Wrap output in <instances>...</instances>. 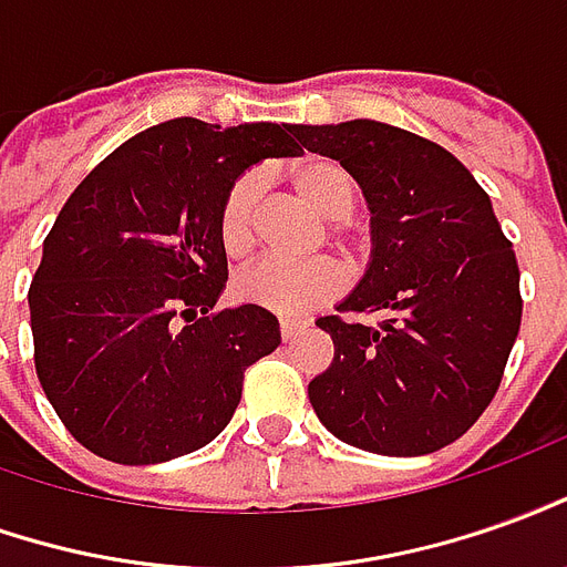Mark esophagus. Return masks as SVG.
Listing matches in <instances>:
<instances>
[{
	"label": "esophagus",
	"instance_id": "1",
	"mask_svg": "<svg viewBox=\"0 0 567 567\" xmlns=\"http://www.w3.org/2000/svg\"><path fill=\"white\" fill-rule=\"evenodd\" d=\"M306 330V323H299V321H280V339L284 342H290L292 336H299Z\"/></svg>",
	"mask_w": 567,
	"mask_h": 567
}]
</instances>
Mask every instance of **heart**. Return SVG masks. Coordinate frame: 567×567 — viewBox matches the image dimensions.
Masks as SVG:
<instances>
[{
	"label": "heart",
	"mask_w": 567,
	"mask_h": 567,
	"mask_svg": "<svg viewBox=\"0 0 567 567\" xmlns=\"http://www.w3.org/2000/svg\"><path fill=\"white\" fill-rule=\"evenodd\" d=\"M292 187L299 197L318 213L336 221V234L342 231L339 221H349L358 209L361 190L358 182L342 163L330 157H311L290 172ZM259 240V178L246 172L234 178L218 206V244L234 261L249 259ZM346 287V271L330 259L299 261H259L234 280V296L246 306L265 308L271 315H308L327 306Z\"/></svg>",
	"instance_id": "1"
}]
</instances>
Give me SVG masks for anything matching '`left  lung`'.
Listing matches in <instances>:
<instances>
[{
	"mask_svg": "<svg viewBox=\"0 0 567 567\" xmlns=\"http://www.w3.org/2000/svg\"><path fill=\"white\" fill-rule=\"evenodd\" d=\"M299 144L339 159L370 206V265L339 311L321 318L333 364L308 401L336 439L382 456L447 447L497 395L518 323V261L491 197L441 144L351 120L296 126Z\"/></svg>",
	"mask_w": 567,
	"mask_h": 567,
	"instance_id": "1",
	"label": "left lung"
}]
</instances>
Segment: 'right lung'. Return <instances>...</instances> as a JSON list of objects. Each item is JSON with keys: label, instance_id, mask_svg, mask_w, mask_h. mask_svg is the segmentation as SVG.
Instances as JSON below:
<instances>
[{"label": "right lung", "instance_id": "add662e5", "mask_svg": "<svg viewBox=\"0 0 567 567\" xmlns=\"http://www.w3.org/2000/svg\"><path fill=\"white\" fill-rule=\"evenodd\" d=\"M302 154L290 123L166 120L70 194L30 284L42 392L92 454L151 466L231 423L244 370L280 346L271 311H213L228 280L218 206L234 178Z\"/></svg>", "mask_w": 567, "mask_h": 567}]
</instances>
